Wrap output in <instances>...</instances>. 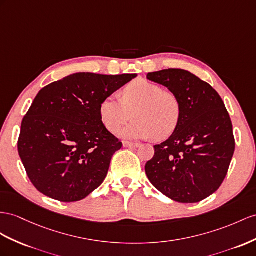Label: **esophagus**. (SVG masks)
Listing matches in <instances>:
<instances>
[{
	"label": "esophagus",
	"instance_id": "esophagus-1",
	"mask_svg": "<svg viewBox=\"0 0 256 256\" xmlns=\"http://www.w3.org/2000/svg\"><path fill=\"white\" fill-rule=\"evenodd\" d=\"M123 146L128 147V148H137L140 146V144L138 142H123Z\"/></svg>",
	"mask_w": 256,
	"mask_h": 256
}]
</instances>
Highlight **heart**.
<instances>
[{
  "label": "heart",
  "instance_id": "obj_1",
  "mask_svg": "<svg viewBox=\"0 0 256 256\" xmlns=\"http://www.w3.org/2000/svg\"><path fill=\"white\" fill-rule=\"evenodd\" d=\"M100 114L111 133L119 132L132 116L134 121L122 130L123 137L164 140L178 126L182 102L174 92L138 78L123 88L121 100L114 95L104 98Z\"/></svg>",
  "mask_w": 256,
  "mask_h": 256
}]
</instances>
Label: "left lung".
I'll return each mask as SVG.
<instances>
[{"mask_svg":"<svg viewBox=\"0 0 256 256\" xmlns=\"http://www.w3.org/2000/svg\"><path fill=\"white\" fill-rule=\"evenodd\" d=\"M178 96L182 116L168 140L146 163L150 182L168 198L200 202L224 182L234 152L232 123L220 96L192 72L166 69L147 74Z\"/></svg>","mask_w":256,"mask_h":256,"instance_id":"left-lung-1","label":"left lung"}]
</instances>
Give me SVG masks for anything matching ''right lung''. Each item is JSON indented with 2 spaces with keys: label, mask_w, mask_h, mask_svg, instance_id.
<instances>
[{
  "label": "right lung",
  "mask_w": 256,
  "mask_h": 256,
  "mask_svg": "<svg viewBox=\"0 0 256 256\" xmlns=\"http://www.w3.org/2000/svg\"><path fill=\"white\" fill-rule=\"evenodd\" d=\"M136 76L78 72L38 92L24 116L17 144L38 192L74 202L102 185L122 142L102 122L100 102Z\"/></svg>",
  "instance_id": "right-lung-1"
}]
</instances>
